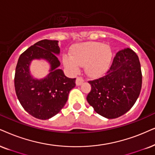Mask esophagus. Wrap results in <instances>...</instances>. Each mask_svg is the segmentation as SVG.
Instances as JSON below:
<instances>
[{"label": "esophagus", "mask_w": 155, "mask_h": 155, "mask_svg": "<svg viewBox=\"0 0 155 155\" xmlns=\"http://www.w3.org/2000/svg\"><path fill=\"white\" fill-rule=\"evenodd\" d=\"M84 81V79L82 76H78V77L76 78V84L77 86H79V85H81V84L83 83Z\"/></svg>", "instance_id": "esophagus-1"}]
</instances>
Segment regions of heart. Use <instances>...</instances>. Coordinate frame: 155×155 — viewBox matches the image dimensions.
Returning <instances> with one entry per match:
<instances>
[{"instance_id":"b5f03b06","label":"heart","mask_w":155,"mask_h":155,"mask_svg":"<svg viewBox=\"0 0 155 155\" xmlns=\"http://www.w3.org/2000/svg\"><path fill=\"white\" fill-rule=\"evenodd\" d=\"M72 57L65 55L64 66L77 71L79 66H85L86 72L91 76H99L107 70L112 59V51L107 44L100 42H86L76 44L72 48Z\"/></svg>"}]
</instances>
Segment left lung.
Returning a JSON list of instances; mask_svg holds the SVG:
<instances>
[{
  "instance_id": "8db88e82",
  "label": "left lung",
  "mask_w": 155,
  "mask_h": 155,
  "mask_svg": "<svg viewBox=\"0 0 155 155\" xmlns=\"http://www.w3.org/2000/svg\"><path fill=\"white\" fill-rule=\"evenodd\" d=\"M88 82L91 89L87 100L96 112L108 119L121 117L133 107L142 89L137 55L130 48L120 51L104 76Z\"/></svg>"
}]
</instances>
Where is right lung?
<instances>
[{
    "label": "right lung",
    "mask_w": 155,
    "mask_h": 155,
    "mask_svg": "<svg viewBox=\"0 0 155 155\" xmlns=\"http://www.w3.org/2000/svg\"><path fill=\"white\" fill-rule=\"evenodd\" d=\"M60 48L58 41L44 39L21 54L15 68V94L23 109L39 119H48L59 112L76 86V78L70 79L58 69L60 61L56 54ZM34 58H44L51 64L50 74L45 79L34 80L29 73V64Z\"/></svg>",
    "instance_id": "right-lung-1"
}]
</instances>
